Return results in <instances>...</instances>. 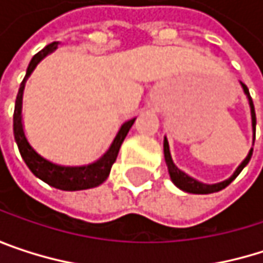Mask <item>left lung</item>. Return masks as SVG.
I'll use <instances>...</instances> for the list:
<instances>
[{"instance_id": "obj_1", "label": "left lung", "mask_w": 263, "mask_h": 263, "mask_svg": "<svg viewBox=\"0 0 263 263\" xmlns=\"http://www.w3.org/2000/svg\"><path fill=\"white\" fill-rule=\"evenodd\" d=\"M242 88H243L245 94L248 96V102H250V108H251L253 131H254V135H256V112H254V105H253V100H251V97H250V91H248L247 85H243V83H242ZM251 155H253V149L250 151L248 157L242 161V164L237 167L236 172H235L229 180H226V181H222V183H218V184H204V183L196 181V180H193V178H192V177H189V175H185L183 171H180V169L174 164L172 157H171V151H169L167 138H164V158H166V164H167V169H169L171 178H172V181L175 183V185H178L180 189H183L184 192H189V193H198V195L201 193V195H205V193H215V192H219V190L226 189V187L232 183V181L236 178L237 175L240 174V171L248 164V161H250Z\"/></svg>"}]
</instances>
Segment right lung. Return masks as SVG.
<instances>
[{
    "mask_svg": "<svg viewBox=\"0 0 263 263\" xmlns=\"http://www.w3.org/2000/svg\"><path fill=\"white\" fill-rule=\"evenodd\" d=\"M58 42H51L47 47H44L41 51H37L27 68L26 78L20 85V91L16 96V102H15V112H13V134H15V140L18 143L21 157L24 158L28 169L39 177L42 181L47 184L61 189V190H83V189H91V187H97L103 183L108 175L109 171L114 164V161L117 160L120 146L125 140V137L128 135V132L134 125L135 119H132L129 122H126L120 131L117 134V137L114 138L109 151L96 163L88 164V166H64V164H58L53 163L51 160L45 158L44 155H41L28 141L26 132H24V125H23V91H24V85H26L27 78L31 74V71L36 68V65L53 50H56Z\"/></svg>",
    "mask_w": 263,
    "mask_h": 263,
    "instance_id": "obj_1",
    "label": "right lung"
}]
</instances>
